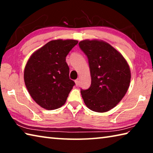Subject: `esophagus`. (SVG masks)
I'll list each match as a JSON object with an SVG mask.
<instances>
[{
  "label": "esophagus",
  "mask_w": 153,
  "mask_h": 153,
  "mask_svg": "<svg viewBox=\"0 0 153 153\" xmlns=\"http://www.w3.org/2000/svg\"><path fill=\"white\" fill-rule=\"evenodd\" d=\"M75 83H76V86H78V85H79V79H76V80H75Z\"/></svg>",
  "instance_id": "34e87169"
}]
</instances>
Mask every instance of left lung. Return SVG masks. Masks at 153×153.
<instances>
[{"label": "left lung", "mask_w": 153, "mask_h": 153, "mask_svg": "<svg viewBox=\"0 0 153 153\" xmlns=\"http://www.w3.org/2000/svg\"><path fill=\"white\" fill-rule=\"evenodd\" d=\"M88 59L91 85L81 89L85 105L95 112L112 109L128 91L131 79L129 65L123 55L109 44L99 40L79 42Z\"/></svg>", "instance_id": "obj_1"}]
</instances>
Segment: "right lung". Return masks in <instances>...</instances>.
Wrapping results in <instances>:
<instances>
[{
  "instance_id": "obj_1",
  "label": "right lung",
  "mask_w": 153,
  "mask_h": 153,
  "mask_svg": "<svg viewBox=\"0 0 153 153\" xmlns=\"http://www.w3.org/2000/svg\"><path fill=\"white\" fill-rule=\"evenodd\" d=\"M78 41L55 40L33 53L24 69V82L33 100L47 110L62 107L75 82L69 79L66 56Z\"/></svg>"
}]
</instances>
